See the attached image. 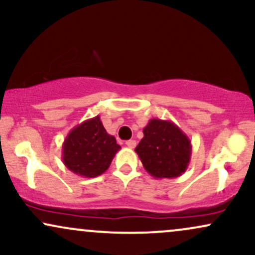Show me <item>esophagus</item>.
<instances>
[{
  "label": "esophagus",
  "mask_w": 255,
  "mask_h": 255,
  "mask_svg": "<svg viewBox=\"0 0 255 255\" xmlns=\"http://www.w3.org/2000/svg\"><path fill=\"white\" fill-rule=\"evenodd\" d=\"M126 145H127L129 148H134L136 146V141L135 140L130 139V140H128V141H126Z\"/></svg>",
  "instance_id": "34e87169"
}]
</instances>
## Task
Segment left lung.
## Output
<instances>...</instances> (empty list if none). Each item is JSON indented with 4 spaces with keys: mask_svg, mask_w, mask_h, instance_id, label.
<instances>
[{
    "mask_svg": "<svg viewBox=\"0 0 255 255\" xmlns=\"http://www.w3.org/2000/svg\"><path fill=\"white\" fill-rule=\"evenodd\" d=\"M135 147L145 170L154 178L181 176L191 162L189 137L170 120L151 119Z\"/></svg>",
    "mask_w": 255,
    "mask_h": 255,
    "instance_id": "obj_1",
    "label": "left lung"
}]
</instances>
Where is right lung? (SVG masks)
I'll list each match as a JSON object with an SVG mask.
<instances>
[{
  "mask_svg": "<svg viewBox=\"0 0 255 255\" xmlns=\"http://www.w3.org/2000/svg\"><path fill=\"white\" fill-rule=\"evenodd\" d=\"M120 148L97 115L69 131L62 144V162L79 176L97 177L107 171Z\"/></svg>",
  "mask_w": 255,
  "mask_h": 255,
  "instance_id": "obj_1",
  "label": "right lung"
}]
</instances>
